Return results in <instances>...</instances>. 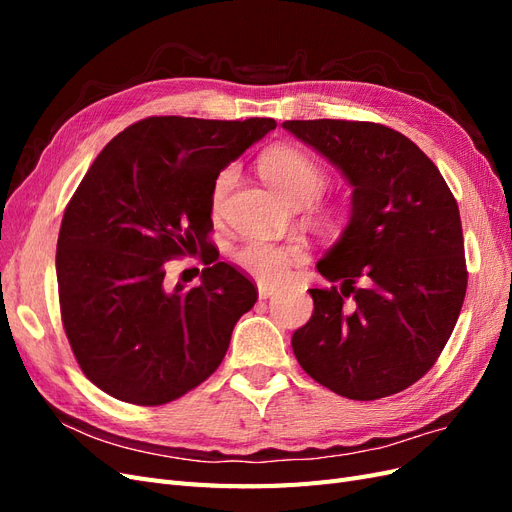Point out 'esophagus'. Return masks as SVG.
I'll use <instances>...</instances> for the list:
<instances>
[{"mask_svg": "<svg viewBox=\"0 0 512 512\" xmlns=\"http://www.w3.org/2000/svg\"><path fill=\"white\" fill-rule=\"evenodd\" d=\"M273 294H275V288H269V286H260V288H258V299H262V301L271 299Z\"/></svg>", "mask_w": 512, "mask_h": 512, "instance_id": "1", "label": "esophagus"}]
</instances>
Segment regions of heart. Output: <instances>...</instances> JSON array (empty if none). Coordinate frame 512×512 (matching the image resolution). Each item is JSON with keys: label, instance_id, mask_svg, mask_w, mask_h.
<instances>
[{"label": "heart", "instance_id": "heart-1", "mask_svg": "<svg viewBox=\"0 0 512 512\" xmlns=\"http://www.w3.org/2000/svg\"><path fill=\"white\" fill-rule=\"evenodd\" d=\"M260 175L271 185V190L282 196L286 203H312L322 192L327 175L324 170L307 156L305 151L294 147H273L258 162ZM237 168L228 166L215 177L211 185V211L220 213L228 192L235 188ZM235 262L258 280L262 286H280L294 269L307 262V247L299 241L292 243H267V241H247L235 252Z\"/></svg>", "mask_w": 512, "mask_h": 512}]
</instances>
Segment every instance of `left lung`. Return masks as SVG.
<instances>
[{
	"instance_id": "left-lung-1",
	"label": "left lung",
	"mask_w": 512,
	"mask_h": 512,
	"mask_svg": "<svg viewBox=\"0 0 512 512\" xmlns=\"http://www.w3.org/2000/svg\"><path fill=\"white\" fill-rule=\"evenodd\" d=\"M352 185L350 222L316 269L314 314L294 331L305 374L371 401L421 380L451 337L468 288L459 207L438 166L382 123L284 121Z\"/></svg>"
}]
</instances>
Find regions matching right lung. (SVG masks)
Segmentation results:
<instances>
[{
    "mask_svg": "<svg viewBox=\"0 0 512 512\" xmlns=\"http://www.w3.org/2000/svg\"><path fill=\"white\" fill-rule=\"evenodd\" d=\"M275 119L147 117L89 166L61 220V322L83 374L134 406H162L220 367L258 290L228 262L168 286L166 262L209 250L211 185Z\"/></svg>",
    "mask_w": 512,
    "mask_h": 512,
    "instance_id": "obj_1",
    "label": "right lung"
}]
</instances>
